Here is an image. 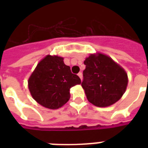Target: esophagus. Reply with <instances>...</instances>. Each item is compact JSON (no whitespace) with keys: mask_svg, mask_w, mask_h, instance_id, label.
<instances>
[{"mask_svg":"<svg viewBox=\"0 0 148 148\" xmlns=\"http://www.w3.org/2000/svg\"><path fill=\"white\" fill-rule=\"evenodd\" d=\"M77 75H78L79 77L81 78V80H82V77H83V74H82V73H81V72H80V73L77 74Z\"/></svg>","mask_w":148,"mask_h":148,"instance_id":"obj_1","label":"esophagus"}]
</instances>
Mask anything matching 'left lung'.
Masks as SVG:
<instances>
[{
	"label": "left lung",
	"instance_id": "left-lung-1",
	"mask_svg": "<svg viewBox=\"0 0 148 148\" xmlns=\"http://www.w3.org/2000/svg\"><path fill=\"white\" fill-rule=\"evenodd\" d=\"M81 86L88 101L103 108L119 101L126 90L127 74L108 56L98 53L85 59Z\"/></svg>",
	"mask_w": 148,
	"mask_h": 148
}]
</instances>
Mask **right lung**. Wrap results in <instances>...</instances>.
<instances>
[{"mask_svg":"<svg viewBox=\"0 0 148 148\" xmlns=\"http://www.w3.org/2000/svg\"><path fill=\"white\" fill-rule=\"evenodd\" d=\"M81 83L77 75L71 73L64 58L46 56L37 65L28 80V88L33 98L40 105L58 109L70 99V89Z\"/></svg>","mask_w":148,"mask_h":148,"instance_id":"1","label":"right lung"}]
</instances>
